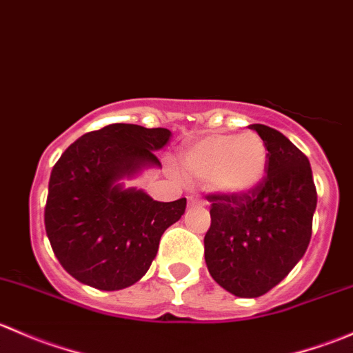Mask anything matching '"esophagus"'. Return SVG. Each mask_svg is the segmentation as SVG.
Returning a JSON list of instances; mask_svg holds the SVG:
<instances>
[{"label":"esophagus","mask_w":353,"mask_h":353,"mask_svg":"<svg viewBox=\"0 0 353 353\" xmlns=\"http://www.w3.org/2000/svg\"><path fill=\"white\" fill-rule=\"evenodd\" d=\"M188 205H190V206H203V205H205V201H203V199L199 196H196V194H191V196H188Z\"/></svg>","instance_id":"34e87169"}]
</instances>
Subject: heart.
<instances>
[{
    "label": "heart",
    "instance_id": "heart-1",
    "mask_svg": "<svg viewBox=\"0 0 353 353\" xmlns=\"http://www.w3.org/2000/svg\"><path fill=\"white\" fill-rule=\"evenodd\" d=\"M268 159L266 141L256 131L208 133L181 152L179 170L219 196L239 198L261 184Z\"/></svg>",
    "mask_w": 353,
    "mask_h": 353
}]
</instances>
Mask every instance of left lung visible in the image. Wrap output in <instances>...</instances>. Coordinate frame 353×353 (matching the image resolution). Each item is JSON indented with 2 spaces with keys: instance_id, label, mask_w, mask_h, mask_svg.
<instances>
[{
  "instance_id": "1",
  "label": "left lung",
  "mask_w": 353,
  "mask_h": 353,
  "mask_svg": "<svg viewBox=\"0 0 353 353\" xmlns=\"http://www.w3.org/2000/svg\"><path fill=\"white\" fill-rule=\"evenodd\" d=\"M268 147L263 183L239 198L208 194L212 225L205 261L212 279L236 297H259L279 285L311 241L318 194L311 163L287 137L251 124Z\"/></svg>"
}]
</instances>
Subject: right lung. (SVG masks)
<instances>
[{
	"label": "right lung",
	"mask_w": 353,
	"mask_h": 353,
	"mask_svg": "<svg viewBox=\"0 0 353 353\" xmlns=\"http://www.w3.org/2000/svg\"><path fill=\"white\" fill-rule=\"evenodd\" d=\"M165 128L116 123L90 131L66 148L49 179L44 222L52 251L78 282L121 290L150 268L167 227L186 198L155 201L124 186L145 169H162L155 152L169 143Z\"/></svg>",
	"instance_id": "add662e5"
}]
</instances>
